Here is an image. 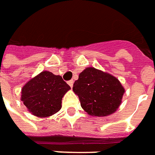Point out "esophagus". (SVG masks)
Masks as SVG:
<instances>
[{
	"mask_svg": "<svg viewBox=\"0 0 155 155\" xmlns=\"http://www.w3.org/2000/svg\"><path fill=\"white\" fill-rule=\"evenodd\" d=\"M73 83H74V81H73V80H70V81H68V82H67V84L70 85L71 88H72V86H73Z\"/></svg>",
	"mask_w": 155,
	"mask_h": 155,
	"instance_id": "34e87169",
	"label": "esophagus"
}]
</instances>
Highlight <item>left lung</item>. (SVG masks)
Returning a JSON list of instances; mask_svg holds the SVG:
<instances>
[{"label":"left lung","instance_id":"obj_1","mask_svg":"<svg viewBox=\"0 0 155 155\" xmlns=\"http://www.w3.org/2000/svg\"><path fill=\"white\" fill-rule=\"evenodd\" d=\"M72 90L85 112L98 117L114 114L124 93L116 78L93 67L86 68L80 73Z\"/></svg>","mask_w":155,"mask_h":155}]
</instances>
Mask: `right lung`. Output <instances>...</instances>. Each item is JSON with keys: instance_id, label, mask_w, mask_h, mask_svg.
Wrapping results in <instances>:
<instances>
[{"instance_id": "right-lung-1", "label": "right lung", "mask_w": 155, "mask_h": 155, "mask_svg": "<svg viewBox=\"0 0 155 155\" xmlns=\"http://www.w3.org/2000/svg\"><path fill=\"white\" fill-rule=\"evenodd\" d=\"M71 87L61 76L42 71L22 89L21 100L33 115L44 118L61 108V101Z\"/></svg>"}]
</instances>
